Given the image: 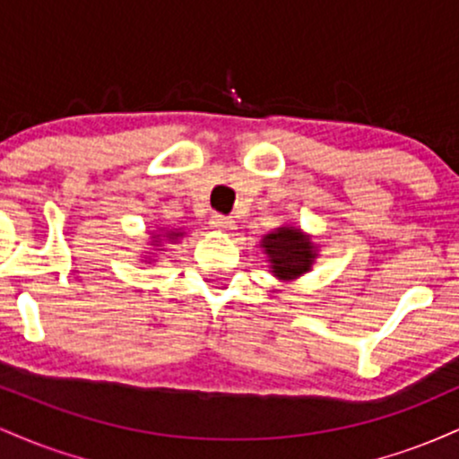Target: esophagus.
Listing matches in <instances>:
<instances>
[{"label":"esophagus","mask_w":459,"mask_h":459,"mask_svg":"<svg viewBox=\"0 0 459 459\" xmlns=\"http://www.w3.org/2000/svg\"><path fill=\"white\" fill-rule=\"evenodd\" d=\"M212 226L215 230H220V233H229V230L235 229V222L230 218H226V215L215 213L212 215Z\"/></svg>","instance_id":"esophagus-1"}]
</instances>
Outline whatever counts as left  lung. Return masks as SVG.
<instances>
[{"label":"left lung","mask_w":459,"mask_h":459,"mask_svg":"<svg viewBox=\"0 0 459 459\" xmlns=\"http://www.w3.org/2000/svg\"><path fill=\"white\" fill-rule=\"evenodd\" d=\"M261 247L270 263V272L281 282L298 281L313 270L319 259V244L296 224H282L263 235Z\"/></svg>","instance_id":"8db88e82"}]
</instances>
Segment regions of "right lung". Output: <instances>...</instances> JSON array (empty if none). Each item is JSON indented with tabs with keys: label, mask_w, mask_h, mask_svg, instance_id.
I'll use <instances>...</instances> for the list:
<instances>
[{
	"label": "right lung",
	"mask_w": 459,
	"mask_h": 459,
	"mask_svg": "<svg viewBox=\"0 0 459 459\" xmlns=\"http://www.w3.org/2000/svg\"><path fill=\"white\" fill-rule=\"evenodd\" d=\"M186 237L181 229H163V226H157L155 230L151 233V250L152 252H144L142 255V261L144 263H157V252H161L163 244H170V241H178Z\"/></svg>",
	"instance_id": "1"
}]
</instances>
